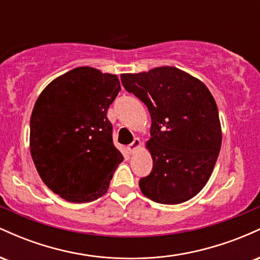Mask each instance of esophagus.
I'll return each instance as SVG.
<instances>
[{
    "label": "esophagus",
    "instance_id": "34e87169",
    "mask_svg": "<svg viewBox=\"0 0 260 260\" xmlns=\"http://www.w3.org/2000/svg\"><path fill=\"white\" fill-rule=\"evenodd\" d=\"M140 145H142V142H140V139L139 138H134V140H133L132 143H131L129 145H128L127 149H128V151H129V153L132 154V153H134V151L137 150V149L140 148Z\"/></svg>",
    "mask_w": 260,
    "mask_h": 260
}]
</instances>
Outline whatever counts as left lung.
Returning <instances> with one entry per match:
<instances>
[{
    "label": "left lung",
    "mask_w": 260,
    "mask_h": 260,
    "mask_svg": "<svg viewBox=\"0 0 260 260\" xmlns=\"http://www.w3.org/2000/svg\"><path fill=\"white\" fill-rule=\"evenodd\" d=\"M122 84L148 107L147 148L153 171L139 181L142 193L160 204H180L207 184L221 148V124L203 82L176 67L121 74Z\"/></svg>",
    "instance_id": "8db88e82"
}]
</instances>
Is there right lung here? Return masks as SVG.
<instances>
[{
    "mask_svg": "<svg viewBox=\"0 0 260 260\" xmlns=\"http://www.w3.org/2000/svg\"><path fill=\"white\" fill-rule=\"evenodd\" d=\"M121 90L116 74L77 67L39 95L30 117V154L41 180L72 203L104 196L123 156L107 110Z\"/></svg>",
    "mask_w": 260,
    "mask_h": 260,
    "instance_id": "obj_1",
    "label": "right lung"
}]
</instances>
